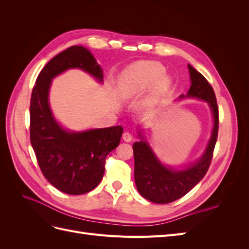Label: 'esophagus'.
<instances>
[{
    "label": "esophagus",
    "instance_id": "1",
    "mask_svg": "<svg viewBox=\"0 0 249 249\" xmlns=\"http://www.w3.org/2000/svg\"><path fill=\"white\" fill-rule=\"evenodd\" d=\"M123 139L125 141V142H131L132 141V134L129 133V132H124L123 134Z\"/></svg>",
    "mask_w": 249,
    "mask_h": 249
}]
</instances>
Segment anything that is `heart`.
Returning a JSON list of instances; mask_svg holds the SVG:
<instances>
[{
	"mask_svg": "<svg viewBox=\"0 0 249 249\" xmlns=\"http://www.w3.org/2000/svg\"><path fill=\"white\" fill-rule=\"evenodd\" d=\"M164 72V67L157 62H141L134 65L124 74L122 91L125 96H132L147 89L157 82L152 94L143 102V107H148L169 87V80L163 77Z\"/></svg>",
	"mask_w": 249,
	"mask_h": 249,
	"instance_id": "obj_1",
	"label": "heart"
}]
</instances>
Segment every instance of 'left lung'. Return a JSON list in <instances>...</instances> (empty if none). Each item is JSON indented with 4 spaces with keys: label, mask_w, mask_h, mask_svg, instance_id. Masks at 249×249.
Returning <instances> with one entry per match:
<instances>
[{
    "label": "left lung",
    "mask_w": 249,
    "mask_h": 249,
    "mask_svg": "<svg viewBox=\"0 0 249 249\" xmlns=\"http://www.w3.org/2000/svg\"><path fill=\"white\" fill-rule=\"evenodd\" d=\"M188 69L191 86L187 94H182L179 99L193 97L207 102L214 119L213 130L205 153L199 160L183 169H173L163 165L153 152L148 142L140 132L138 133L140 141L133 144L135 183L143 197L156 203H169L183 197L200 182L210 167L217 141L219 117L214 90L206 78L194 67L188 64Z\"/></svg>",
    "instance_id": "1"
}]
</instances>
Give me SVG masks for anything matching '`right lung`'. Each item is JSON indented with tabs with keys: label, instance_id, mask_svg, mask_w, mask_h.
Instances as JSON below:
<instances>
[{
	"label": "right lung",
	"instance_id": "add662e5",
	"mask_svg": "<svg viewBox=\"0 0 249 249\" xmlns=\"http://www.w3.org/2000/svg\"><path fill=\"white\" fill-rule=\"evenodd\" d=\"M71 69L83 70L103 82V70L84 47H71L51 59L32 90L30 140L44 178L61 192L80 195L100 184L106 158L118 146L124 129L116 125L71 132L56 122L49 103L51 83Z\"/></svg>",
	"mask_w": 249,
	"mask_h": 249
}]
</instances>
